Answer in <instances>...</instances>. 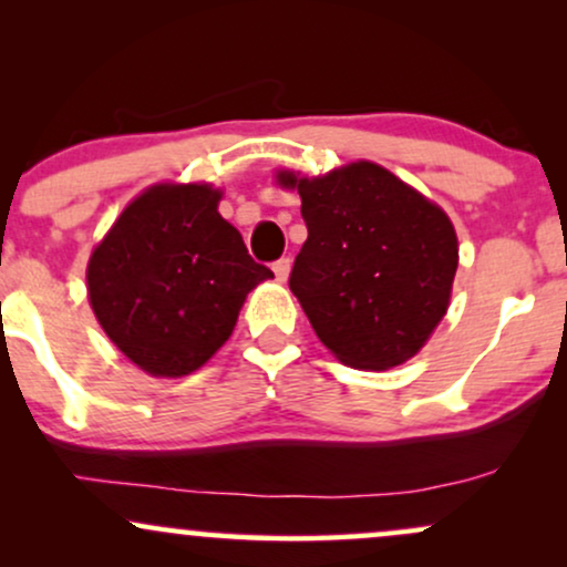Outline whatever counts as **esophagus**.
I'll return each instance as SVG.
<instances>
[{"label":"esophagus","mask_w":567,"mask_h":567,"mask_svg":"<svg viewBox=\"0 0 567 567\" xmlns=\"http://www.w3.org/2000/svg\"><path fill=\"white\" fill-rule=\"evenodd\" d=\"M290 266H292L290 258H279V261H275V266H271V269H275V275H277L279 282H285V279H288Z\"/></svg>","instance_id":"obj_1"}]
</instances>
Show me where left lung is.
<instances>
[{"mask_svg":"<svg viewBox=\"0 0 567 567\" xmlns=\"http://www.w3.org/2000/svg\"><path fill=\"white\" fill-rule=\"evenodd\" d=\"M279 181L301 194L309 237L288 282L317 338L349 368L402 365L447 311L458 266L453 224L373 162Z\"/></svg>","mask_w":567,"mask_h":567,"instance_id":"obj_1","label":"left lung"}]
</instances>
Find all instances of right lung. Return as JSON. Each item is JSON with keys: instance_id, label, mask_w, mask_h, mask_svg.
Returning a JSON list of instances; mask_svg holds the SVG:
<instances>
[{"instance_id": "obj_1", "label": "right lung", "mask_w": 567, "mask_h": 567, "mask_svg": "<svg viewBox=\"0 0 567 567\" xmlns=\"http://www.w3.org/2000/svg\"><path fill=\"white\" fill-rule=\"evenodd\" d=\"M210 186H152L130 202L87 264L106 336L152 375H186L229 341L245 296L275 277L247 256Z\"/></svg>"}]
</instances>
